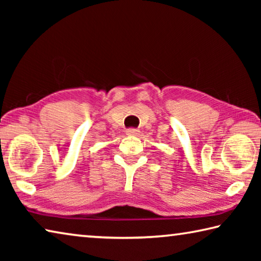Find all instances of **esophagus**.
Masks as SVG:
<instances>
[{
  "label": "esophagus",
  "mask_w": 261,
  "mask_h": 261,
  "mask_svg": "<svg viewBox=\"0 0 261 261\" xmlns=\"http://www.w3.org/2000/svg\"><path fill=\"white\" fill-rule=\"evenodd\" d=\"M139 130L138 129H135V127H129V129H126V135L129 136H136L138 135Z\"/></svg>",
  "instance_id": "34e87169"
}]
</instances>
